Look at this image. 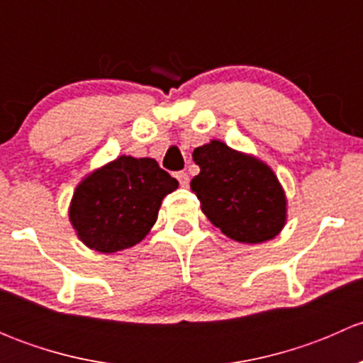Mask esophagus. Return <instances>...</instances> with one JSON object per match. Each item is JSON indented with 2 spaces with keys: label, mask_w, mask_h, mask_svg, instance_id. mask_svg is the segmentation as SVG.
<instances>
[{
  "label": "esophagus",
  "mask_w": 363,
  "mask_h": 363,
  "mask_svg": "<svg viewBox=\"0 0 363 363\" xmlns=\"http://www.w3.org/2000/svg\"><path fill=\"white\" fill-rule=\"evenodd\" d=\"M175 177H177L179 184H181L182 188H186V186L189 184V177H188V174H186V172H177V174H175Z\"/></svg>",
  "instance_id": "obj_1"
}]
</instances>
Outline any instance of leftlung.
Listing matches in <instances>:
<instances>
[{"label":"left lung","mask_w":363,"mask_h":363,"mask_svg":"<svg viewBox=\"0 0 363 363\" xmlns=\"http://www.w3.org/2000/svg\"><path fill=\"white\" fill-rule=\"evenodd\" d=\"M200 174L191 189L202 212L226 237L244 244L274 239L286 223V196L262 160L211 140L193 151Z\"/></svg>","instance_id":"8db88e82"}]
</instances>
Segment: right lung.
I'll return each instance as SVG.
<instances>
[{
  "label": "right lung",
  "instance_id": "right-lung-1",
  "mask_svg": "<svg viewBox=\"0 0 363 363\" xmlns=\"http://www.w3.org/2000/svg\"><path fill=\"white\" fill-rule=\"evenodd\" d=\"M179 182L152 158L119 156L75 188L69 223L89 250L116 252L140 242Z\"/></svg>",
  "mask_w": 363,
  "mask_h": 363
}]
</instances>
